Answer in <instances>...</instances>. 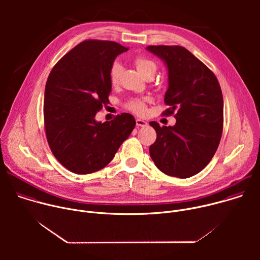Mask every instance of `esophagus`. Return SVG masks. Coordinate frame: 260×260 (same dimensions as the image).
I'll return each instance as SVG.
<instances>
[{"label": "esophagus", "instance_id": "obj_1", "mask_svg": "<svg viewBox=\"0 0 260 260\" xmlns=\"http://www.w3.org/2000/svg\"><path fill=\"white\" fill-rule=\"evenodd\" d=\"M136 124H137V126H146L148 123H147V121L138 118V119H136Z\"/></svg>", "mask_w": 260, "mask_h": 260}]
</instances>
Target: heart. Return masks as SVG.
Segmentation results:
<instances>
[{
  "instance_id": "1",
  "label": "heart",
  "mask_w": 260,
  "mask_h": 260,
  "mask_svg": "<svg viewBox=\"0 0 260 260\" xmlns=\"http://www.w3.org/2000/svg\"><path fill=\"white\" fill-rule=\"evenodd\" d=\"M137 71L141 74L143 77H145L146 75H154L155 72H156V63L146 56L143 55H138L134 58L133 60ZM119 73H120V67L119 64L115 63L113 64L112 69H111L110 72V78H111V82L113 84H116L118 82V78H119ZM127 108L133 111L134 113L142 115L145 113V110H146V105L144 100H140V99H136L133 100L128 103Z\"/></svg>"
}]
</instances>
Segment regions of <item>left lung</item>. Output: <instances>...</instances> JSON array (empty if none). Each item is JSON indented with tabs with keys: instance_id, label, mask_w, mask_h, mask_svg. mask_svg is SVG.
Returning a JSON list of instances; mask_svg holds the SVG:
<instances>
[{
	"instance_id": "1",
	"label": "left lung",
	"mask_w": 260,
	"mask_h": 260,
	"mask_svg": "<svg viewBox=\"0 0 260 260\" xmlns=\"http://www.w3.org/2000/svg\"><path fill=\"white\" fill-rule=\"evenodd\" d=\"M169 71L164 115L176 118L174 126L151 121L156 141L149 153L157 169L168 176L188 178L211 161L223 129V96L214 73L182 46H148Z\"/></svg>"
}]
</instances>
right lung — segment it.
Returning <instances> with one entry per match:
<instances>
[{"label": "right lung", "instance_id": "obj_1", "mask_svg": "<svg viewBox=\"0 0 260 260\" xmlns=\"http://www.w3.org/2000/svg\"><path fill=\"white\" fill-rule=\"evenodd\" d=\"M127 50L113 41L85 40L49 74L44 94L46 138L55 158L73 173L85 175L105 168L135 128L136 120L128 113L104 123L94 118L110 103L114 59Z\"/></svg>", "mask_w": 260, "mask_h": 260}]
</instances>
